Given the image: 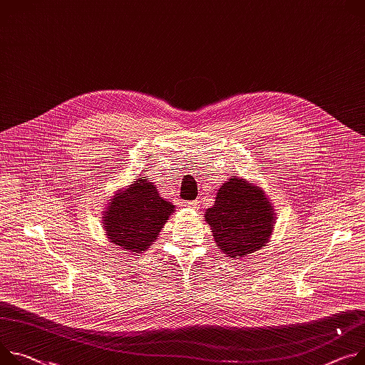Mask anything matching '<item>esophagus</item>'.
Returning <instances> with one entry per match:
<instances>
[{
  "instance_id": "34e87169",
  "label": "esophagus",
  "mask_w": 365,
  "mask_h": 365,
  "mask_svg": "<svg viewBox=\"0 0 365 365\" xmlns=\"http://www.w3.org/2000/svg\"><path fill=\"white\" fill-rule=\"evenodd\" d=\"M185 207H187V208H197V202L196 201H187V202H185Z\"/></svg>"
}]
</instances>
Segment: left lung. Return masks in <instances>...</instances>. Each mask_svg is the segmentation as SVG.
<instances>
[{
  "label": "left lung",
  "mask_w": 365,
  "mask_h": 365,
  "mask_svg": "<svg viewBox=\"0 0 365 365\" xmlns=\"http://www.w3.org/2000/svg\"><path fill=\"white\" fill-rule=\"evenodd\" d=\"M205 220L217 246L233 259L263 247L274 228L272 207L263 190L237 176L218 189Z\"/></svg>",
  "instance_id": "obj_1"
}]
</instances>
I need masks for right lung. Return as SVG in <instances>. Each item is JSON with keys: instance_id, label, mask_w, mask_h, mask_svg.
Masks as SVG:
<instances>
[{"instance_id": "right-lung-1", "label": "right lung", "mask_w": 365, "mask_h": 365, "mask_svg": "<svg viewBox=\"0 0 365 365\" xmlns=\"http://www.w3.org/2000/svg\"><path fill=\"white\" fill-rule=\"evenodd\" d=\"M173 208L151 182L140 178L109 204L103 217L106 236L126 250L141 253L158 237Z\"/></svg>"}]
</instances>
